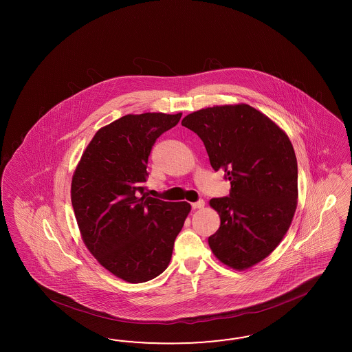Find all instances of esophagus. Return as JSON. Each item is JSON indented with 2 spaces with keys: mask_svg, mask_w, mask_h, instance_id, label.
I'll list each match as a JSON object with an SVG mask.
<instances>
[{
  "mask_svg": "<svg viewBox=\"0 0 352 352\" xmlns=\"http://www.w3.org/2000/svg\"><path fill=\"white\" fill-rule=\"evenodd\" d=\"M204 205H205L204 200H199L196 203L191 204L192 209H201V208H204Z\"/></svg>",
  "mask_w": 352,
  "mask_h": 352,
  "instance_id": "1",
  "label": "esophagus"
}]
</instances>
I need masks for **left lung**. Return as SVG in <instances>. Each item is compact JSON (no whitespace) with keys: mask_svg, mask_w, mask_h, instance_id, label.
Here are the masks:
<instances>
[{"mask_svg":"<svg viewBox=\"0 0 352 352\" xmlns=\"http://www.w3.org/2000/svg\"><path fill=\"white\" fill-rule=\"evenodd\" d=\"M182 125L200 137L212 168L231 183L230 196L209 201L221 218L209 246L226 266L248 270L276 249L296 213L298 166L292 142L245 103L199 109Z\"/></svg>","mask_w":352,"mask_h":352,"instance_id":"8db88e82","label":"left lung"}]
</instances>
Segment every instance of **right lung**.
<instances>
[{
  "label": "right lung",
  "instance_id": "right-lung-1",
  "mask_svg": "<svg viewBox=\"0 0 352 352\" xmlns=\"http://www.w3.org/2000/svg\"><path fill=\"white\" fill-rule=\"evenodd\" d=\"M181 118L147 112L118 118L96 131L72 175L71 200L84 244L99 265L131 284L166 270L191 212L190 204L148 197L143 187L152 146Z\"/></svg>",
  "mask_w": 352,
  "mask_h": 352
}]
</instances>
